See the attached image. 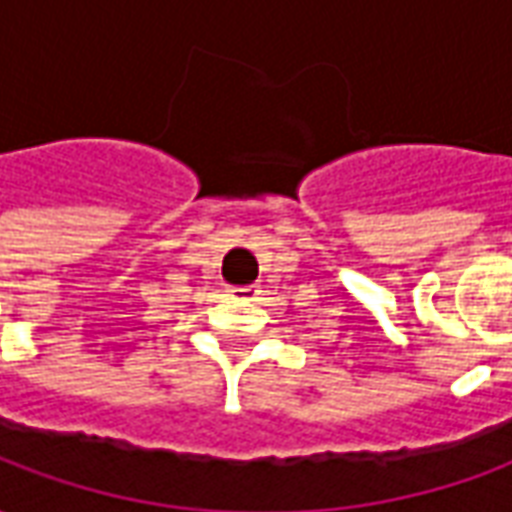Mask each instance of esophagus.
<instances>
[{
	"mask_svg": "<svg viewBox=\"0 0 512 512\" xmlns=\"http://www.w3.org/2000/svg\"><path fill=\"white\" fill-rule=\"evenodd\" d=\"M227 293H230L233 299L252 301L257 296V285H238V288H227Z\"/></svg>",
	"mask_w": 512,
	"mask_h": 512,
	"instance_id": "1",
	"label": "esophagus"
}]
</instances>
